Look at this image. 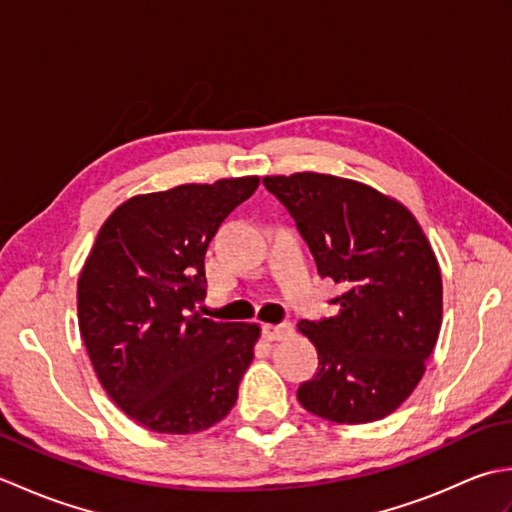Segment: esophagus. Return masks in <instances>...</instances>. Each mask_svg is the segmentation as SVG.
Returning a JSON list of instances; mask_svg holds the SVG:
<instances>
[{"instance_id":"1","label":"esophagus","mask_w":512,"mask_h":512,"mask_svg":"<svg viewBox=\"0 0 512 512\" xmlns=\"http://www.w3.org/2000/svg\"><path fill=\"white\" fill-rule=\"evenodd\" d=\"M290 332H292V325L290 323H277V325L275 323H266L264 330H262L266 341H281V339H286Z\"/></svg>"}]
</instances>
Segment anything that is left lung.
Segmentation results:
<instances>
[{
	"instance_id": "left-lung-1",
	"label": "left lung",
	"mask_w": 512,
	"mask_h": 512,
	"mask_svg": "<svg viewBox=\"0 0 512 512\" xmlns=\"http://www.w3.org/2000/svg\"><path fill=\"white\" fill-rule=\"evenodd\" d=\"M317 262L343 286L339 314L301 321L319 372L297 389L303 409L339 424L389 416L416 389L442 325V277L420 224L367 184L292 173L266 176Z\"/></svg>"
}]
</instances>
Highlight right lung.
I'll use <instances>...</instances> for the list:
<instances>
[{
  "label": "right lung",
  "instance_id": "1",
  "mask_svg": "<svg viewBox=\"0 0 512 512\" xmlns=\"http://www.w3.org/2000/svg\"><path fill=\"white\" fill-rule=\"evenodd\" d=\"M257 176L134 195L107 217L79 277V330L103 389L156 433L228 416L253 361L257 323L202 317L204 255Z\"/></svg>",
  "mask_w": 512,
  "mask_h": 512
}]
</instances>
